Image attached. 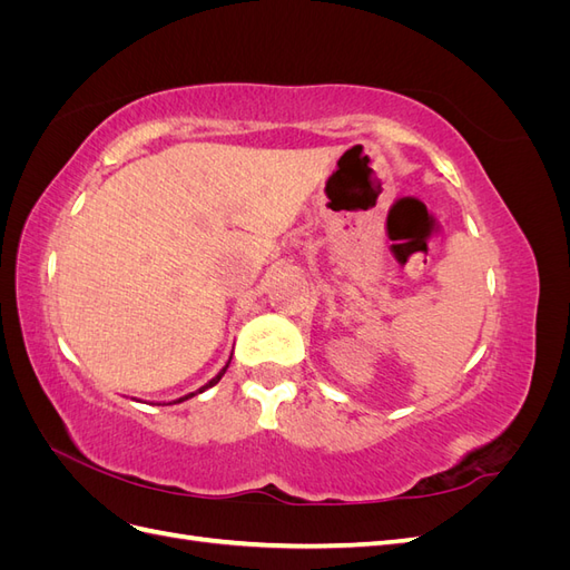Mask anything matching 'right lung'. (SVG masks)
Here are the masks:
<instances>
[{
    "label": "right lung",
    "mask_w": 570,
    "mask_h": 570,
    "mask_svg": "<svg viewBox=\"0 0 570 570\" xmlns=\"http://www.w3.org/2000/svg\"><path fill=\"white\" fill-rule=\"evenodd\" d=\"M228 364H230V361H228ZM226 368H228V366H226ZM226 368H223V371H220V373H218L216 377H212V381H209V383H206L204 387H199L197 392H204V390H209V387H214V385H216V383L220 381V377H223V373H226ZM197 392H193V394H187V396H180V400H178V402H185V400H189V396H195Z\"/></svg>",
    "instance_id": "right-lung-1"
}]
</instances>
